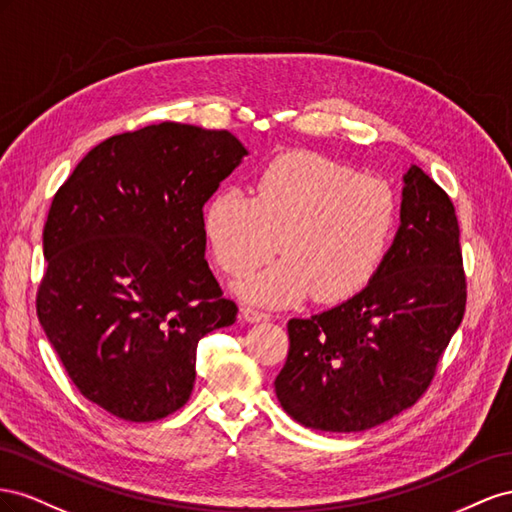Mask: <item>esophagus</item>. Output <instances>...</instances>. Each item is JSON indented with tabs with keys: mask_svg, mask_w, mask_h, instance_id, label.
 I'll return each mask as SVG.
<instances>
[{
	"mask_svg": "<svg viewBox=\"0 0 512 512\" xmlns=\"http://www.w3.org/2000/svg\"><path fill=\"white\" fill-rule=\"evenodd\" d=\"M242 315H244V319L248 321V324H257V321H268L270 319L268 313L257 311V309H253V306H244Z\"/></svg>",
	"mask_w": 512,
	"mask_h": 512,
	"instance_id": "obj_1",
	"label": "esophagus"
}]
</instances>
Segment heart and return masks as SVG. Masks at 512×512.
<instances>
[{
    "instance_id": "b5f03b06",
    "label": "heart",
    "mask_w": 512,
    "mask_h": 512,
    "mask_svg": "<svg viewBox=\"0 0 512 512\" xmlns=\"http://www.w3.org/2000/svg\"><path fill=\"white\" fill-rule=\"evenodd\" d=\"M399 201L386 180L317 152H285L261 167L255 197L221 188L203 210L212 253L246 276L276 251L285 257L240 285L261 304L341 302L367 287L392 244Z\"/></svg>"
}]
</instances>
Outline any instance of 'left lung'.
I'll return each mask as SVG.
<instances>
[{
  "label": "left lung",
  "mask_w": 512,
  "mask_h": 512,
  "mask_svg": "<svg viewBox=\"0 0 512 512\" xmlns=\"http://www.w3.org/2000/svg\"><path fill=\"white\" fill-rule=\"evenodd\" d=\"M401 227L360 294L289 319V354L274 379L300 425L356 433L412 407L459 328L467 283L450 197L420 167L403 175Z\"/></svg>",
  "instance_id": "obj_1"
}]
</instances>
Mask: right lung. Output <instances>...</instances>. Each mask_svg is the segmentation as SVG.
I'll list each match as a JSON object with an SVG mask.
<instances>
[{"instance_id":"obj_1","label":"right lung","mask_w":512,"mask_h":512,"mask_svg":"<svg viewBox=\"0 0 512 512\" xmlns=\"http://www.w3.org/2000/svg\"><path fill=\"white\" fill-rule=\"evenodd\" d=\"M229 130L163 122L98 143L55 193L36 313L72 384L128 422L188 401L197 343L236 321L206 261V203L246 156Z\"/></svg>"}]
</instances>
